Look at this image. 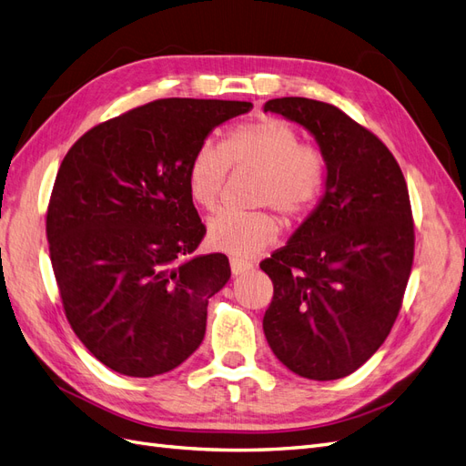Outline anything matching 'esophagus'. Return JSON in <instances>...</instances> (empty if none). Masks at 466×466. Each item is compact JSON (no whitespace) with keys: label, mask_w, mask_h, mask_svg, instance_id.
I'll return each instance as SVG.
<instances>
[{"label":"esophagus","mask_w":466,"mask_h":466,"mask_svg":"<svg viewBox=\"0 0 466 466\" xmlns=\"http://www.w3.org/2000/svg\"><path fill=\"white\" fill-rule=\"evenodd\" d=\"M229 264H231V274L233 276H245V274H248L252 270V266L248 262L237 260V258H231Z\"/></svg>","instance_id":"obj_1"}]
</instances>
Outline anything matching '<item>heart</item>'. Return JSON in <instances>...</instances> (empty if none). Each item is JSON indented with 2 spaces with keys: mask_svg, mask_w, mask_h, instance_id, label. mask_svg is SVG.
Here are the masks:
<instances>
[{
  "mask_svg": "<svg viewBox=\"0 0 466 466\" xmlns=\"http://www.w3.org/2000/svg\"><path fill=\"white\" fill-rule=\"evenodd\" d=\"M229 163L260 173L258 204L274 206L288 219L303 218L327 182V161L309 144H299L291 126L278 118L243 124L228 134L221 147L206 142L194 151L187 180L192 200L214 209L228 178ZM279 233L268 211H219L208 221V243L235 258H252L270 247Z\"/></svg>",
  "mask_w": 466,
  "mask_h": 466,
  "instance_id": "obj_1",
  "label": "heart"
}]
</instances>
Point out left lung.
<instances>
[{
    "label": "left lung",
    "instance_id": "1",
    "mask_svg": "<svg viewBox=\"0 0 466 466\" xmlns=\"http://www.w3.org/2000/svg\"><path fill=\"white\" fill-rule=\"evenodd\" d=\"M264 112L303 126L327 161L319 204L260 264L274 284L264 336L293 373L340 379L375 354L400 311L414 258L406 182L387 146L340 108L284 96Z\"/></svg>",
    "mask_w": 466,
    "mask_h": 466
}]
</instances>
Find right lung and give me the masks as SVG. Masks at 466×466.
Returning a JSON list of instances; mask_svg holds the SVG:
<instances>
[{
	"mask_svg": "<svg viewBox=\"0 0 466 466\" xmlns=\"http://www.w3.org/2000/svg\"><path fill=\"white\" fill-rule=\"evenodd\" d=\"M243 101L161 98L95 126L64 157L46 216L66 317L91 354L155 377L204 340L208 299L231 278L221 252L192 257L206 228L187 171Z\"/></svg>",
	"mask_w": 466,
	"mask_h": 466,
	"instance_id": "1",
	"label": "right lung"
}]
</instances>
